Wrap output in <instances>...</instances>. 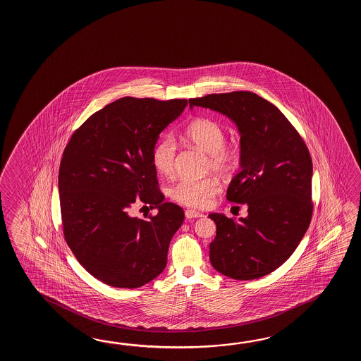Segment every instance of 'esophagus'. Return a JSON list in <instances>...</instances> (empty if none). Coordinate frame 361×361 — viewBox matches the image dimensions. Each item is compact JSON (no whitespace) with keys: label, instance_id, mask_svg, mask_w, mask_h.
Returning a JSON list of instances; mask_svg holds the SVG:
<instances>
[{"label":"esophagus","instance_id":"34e87169","mask_svg":"<svg viewBox=\"0 0 361 361\" xmlns=\"http://www.w3.org/2000/svg\"><path fill=\"white\" fill-rule=\"evenodd\" d=\"M184 215H185L187 219H193V218H201V216H204L202 213H199V212H196V210H191V209H190V210H185Z\"/></svg>","mask_w":361,"mask_h":361}]
</instances>
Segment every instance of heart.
<instances>
[{
  "label": "heart",
  "mask_w": 361,
  "mask_h": 361,
  "mask_svg": "<svg viewBox=\"0 0 361 361\" xmlns=\"http://www.w3.org/2000/svg\"><path fill=\"white\" fill-rule=\"evenodd\" d=\"M184 139L207 154V166L215 173L227 174L236 166L238 149L226 145V130L212 118H197L185 126ZM177 146L174 139L165 135L154 143L151 154L152 165L157 173L169 177L174 173ZM221 191L214 178L182 179L170 188V197L184 207L204 209Z\"/></svg>",
  "instance_id": "1"
}]
</instances>
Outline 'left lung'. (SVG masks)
<instances>
[{"mask_svg":"<svg viewBox=\"0 0 361 361\" xmlns=\"http://www.w3.org/2000/svg\"><path fill=\"white\" fill-rule=\"evenodd\" d=\"M227 116L240 133V171L227 200L247 216L213 213L216 235L209 258L218 272L254 280L279 269L297 249L312 216V160L306 143L281 111L252 92L209 94L190 107Z\"/></svg>","mask_w":361,"mask_h":361,"instance_id":"1","label":"left lung"}]
</instances>
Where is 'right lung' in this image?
<instances>
[{"label": "right lung", "instance_id": "1", "mask_svg": "<svg viewBox=\"0 0 361 361\" xmlns=\"http://www.w3.org/2000/svg\"><path fill=\"white\" fill-rule=\"evenodd\" d=\"M185 99L125 97L90 116L61 157L58 187L63 233L77 261L102 283L139 288L161 274L183 209L164 202L151 154ZM159 210L143 221L135 199Z\"/></svg>", "mask_w": 361, "mask_h": 361}]
</instances>
